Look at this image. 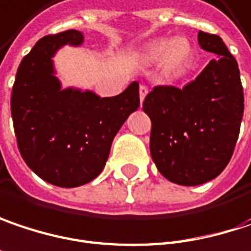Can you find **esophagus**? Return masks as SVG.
I'll return each instance as SVG.
<instances>
[{"label": "esophagus", "mask_w": 251, "mask_h": 251, "mask_svg": "<svg viewBox=\"0 0 251 251\" xmlns=\"http://www.w3.org/2000/svg\"><path fill=\"white\" fill-rule=\"evenodd\" d=\"M147 95H148V87L144 86V84H141L139 86V99H141V102H144V99L147 98Z\"/></svg>", "instance_id": "esophagus-1"}]
</instances>
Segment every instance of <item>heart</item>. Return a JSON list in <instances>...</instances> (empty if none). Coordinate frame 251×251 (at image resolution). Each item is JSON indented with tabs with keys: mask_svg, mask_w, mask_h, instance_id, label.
<instances>
[{
	"mask_svg": "<svg viewBox=\"0 0 251 251\" xmlns=\"http://www.w3.org/2000/svg\"><path fill=\"white\" fill-rule=\"evenodd\" d=\"M191 43L184 37H175L172 40L161 38L148 44L142 51V61L155 64L161 61L164 73L172 75L179 72L191 58Z\"/></svg>",
	"mask_w": 251,
	"mask_h": 251,
	"instance_id": "heart-1",
	"label": "heart"
}]
</instances>
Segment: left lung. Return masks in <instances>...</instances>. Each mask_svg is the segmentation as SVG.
Segmentation results:
<instances>
[{
	"label": "left lung",
	"mask_w": 251,
	"mask_h": 251,
	"mask_svg": "<svg viewBox=\"0 0 251 251\" xmlns=\"http://www.w3.org/2000/svg\"><path fill=\"white\" fill-rule=\"evenodd\" d=\"M216 54L182 89L156 86L142 109L151 118V156L168 181L193 187L218 176L231 159L244 110L239 64L221 37L198 31Z\"/></svg>",
	"instance_id": "obj_1"
}]
</instances>
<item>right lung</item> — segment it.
Segmentation results:
<instances>
[{"instance_id": "1", "label": "right lung", "mask_w": 251, "mask_h": 251, "mask_svg": "<svg viewBox=\"0 0 251 251\" xmlns=\"http://www.w3.org/2000/svg\"><path fill=\"white\" fill-rule=\"evenodd\" d=\"M84 37L67 30L38 40L21 60L11 93V115L20 153L41 179L75 188L103 171L113 138L139 107V83L112 98L92 90L61 89L53 57Z\"/></svg>"}]
</instances>
